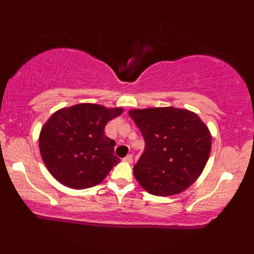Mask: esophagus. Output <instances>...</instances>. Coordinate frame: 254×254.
<instances>
[{
	"label": "esophagus",
	"mask_w": 254,
	"mask_h": 254,
	"mask_svg": "<svg viewBox=\"0 0 254 254\" xmlns=\"http://www.w3.org/2000/svg\"><path fill=\"white\" fill-rule=\"evenodd\" d=\"M124 161H125V162H127V163H133V155H131V154L127 155L126 157L124 158Z\"/></svg>",
	"instance_id": "34e87169"
}]
</instances>
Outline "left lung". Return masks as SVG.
<instances>
[{"instance_id":"left-lung-1","label":"left lung","mask_w":254,"mask_h":254,"mask_svg":"<svg viewBox=\"0 0 254 254\" xmlns=\"http://www.w3.org/2000/svg\"><path fill=\"white\" fill-rule=\"evenodd\" d=\"M143 135V154L134 165L135 178L152 195L182 193L199 178L209 158L211 136L202 120L189 110L154 107L131 110Z\"/></svg>"}]
</instances>
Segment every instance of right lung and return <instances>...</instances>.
<instances>
[{
  "label": "right lung",
  "mask_w": 254,
  "mask_h": 254,
  "mask_svg": "<svg viewBox=\"0 0 254 254\" xmlns=\"http://www.w3.org/2000/svg\"><path fill=\"white\" fill-rule=\"evenodd\" d=\"M123 109L97 104H77L59 110L43 127L39 148L43 161L58 182L75 190L103 182L120 162L114 155L116 142L105 135L109 121Z\"/></svg>",
  "instance_id": "1"
}]
</instances>
